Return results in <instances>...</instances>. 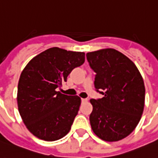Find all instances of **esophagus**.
<instances>
[{"label":"esophagus","mask_w":158,"mask_h":158,"mask_svg":"<svg viewBox=\"0 0 158 158\" xmlns=\"http://www.w3.org/2000/svg\"><path fill=\"white\" fill-rule=\"evenodd\" d=\"M81 102H88V99H81Z\"/></svg>","instance_id":"esophagus-1"}]
</instances>
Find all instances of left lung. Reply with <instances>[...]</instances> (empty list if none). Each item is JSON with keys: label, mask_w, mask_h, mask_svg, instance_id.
I'll use <instances>...</instances> for the list:
<instances>
[{"label": "left lung", "mask_w": 158, "mask_h": 158, "mask_svg": "<svg viewBox=\"0 0 158 158\" xmlns=\"http://www.w3.org/2000/svg\"><path fill=\"white\" fill-rule=\"evenodd\" d=\"M86 56L96 73V91L104 95L102 99L90 100L92 130L106 142L121 140L133 131L143 114V77L134 63L117 50L102 49Z\"/></svg>", "instance_id": "1"}]
</instances>
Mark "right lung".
<instances>
[{"label":"right lung","instance_id":"1","mask_svg":"<svg viewBox=\"0 0 158 158\" xmlns=\"http://www.w3.org/2000/svg\"><path fill=\"white\" fill-rule=\"evenodd\" d=\"M85 61V53L52 47L41 52L24 68L18 83L17 102L29 131L44 141L68 133L81 105L77 95L56 91L67 77Z\"/></svg>","mask_w":158,"mask_h":158}]
</instances>
